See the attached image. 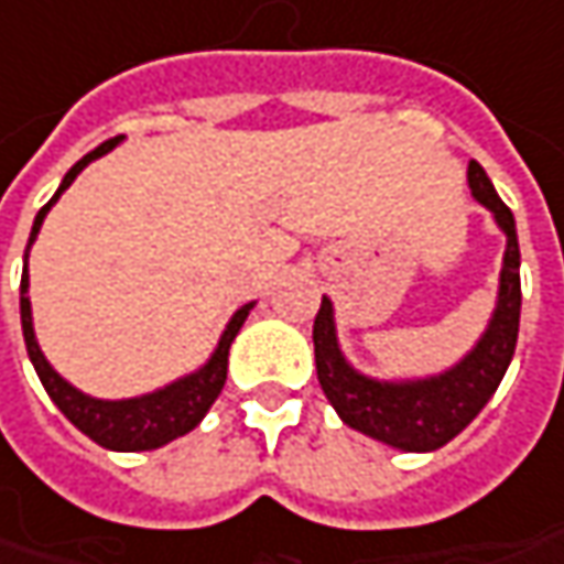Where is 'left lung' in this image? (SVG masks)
Listing matches in <instances>:
<instances>
[{
	"label": "left lung",
	"instance_id": "obj_1",
	"mask_svg": "<svg viewBox=\"0 0 564 564\" xmlns=\"http://www.w3.org/2000/svg\"><path fill=\"white\" fill-rule=\"evenodd\" d=\"M470 192L479 205L496 214V224L508 236L502 264V286H499V306L470 356L457 362L452 372L426 381H388L366 379L347 366L340 356L337 337H334V312L330 300L322 296V308L312 325L315 340V369L318 384L325 391L337 416L356 432L379 438L401 452H435L448 445L460 429L474 423L486 401L496 394L505 369L514 356L518 344V322H521V252H518V234L514 217L496 195L486 170L477 160L467 166Z\"/></svg>",
	"mask_w": 564,
	"mask_h": 564
}]
</instances>
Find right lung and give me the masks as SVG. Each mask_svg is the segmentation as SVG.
<instances>
[{"label": "right lung", "instance_id": "right-lung-1", "mask_svg": "<svg viewBox=\"0 0 564 564\" xmlns=\"http://www.w3.org/2000/svg\"><path fill=\"white\" fill-rule=\"evenodd\" d=\"M116 144H119V138L104 141L100 148H94L90 154H85L65 173L59 192L40 208L31 239H28V249H31L34 236L40 234V224H43L46 210L56 205V198H59L62 192L75 183V176L85 170L90 160L104 158ZM28 249H24V278H21V328H24L28 356H31V362L37 369L46 394L53 398V404L59 406L62 413L85 432L87 438H94L97 445L112 448V452H151V448H160V445H166V442H173V438H180V435L198 426L205 420V413L210 410V404L217 401V394L224 391L230 344H234V337L242 328L252 303L239 308L230 318V325L224 330V337H220L217 350L208 359V366L198 369L195 376H185V379L166 384L163 391L144 394V398H132V401H97V398L82 394L78 388H72L62 376H56L53 366L46 362V356L40 354L34 325H31V300H28Z\"/></svg>", "mask_w": 564, "mask_h": 564}]
</instances>
